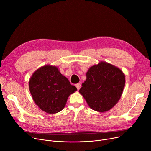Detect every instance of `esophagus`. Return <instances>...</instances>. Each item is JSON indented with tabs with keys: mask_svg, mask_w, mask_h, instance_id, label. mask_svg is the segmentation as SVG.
Returning <instances> with one entry per match:
<instances>
[{
	"mask_svg": "<svg viewBox=\"0 0 151 151\" xmlns=\"http://www.w3.org/2000/svg\"><path fill=\"white\" fill-rule=\"evenodd\" d=\"M75 86H76V88H77V89L79 90L81 88V84L80 83H77V84H75Z\"/></svg>",
	"mask_w": 151,
	"mask_h": 151,
	"instance_id": "obj_1",
	"label": "esophagus"
}]
</instances>
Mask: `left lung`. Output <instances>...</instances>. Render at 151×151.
<instances>
[{
  "mask_svg": "<svg viewBox=\"0 0 151 151\" xmlns=\"http://www.w3.org/2000/svg\"><path fill=\"white\" fill-rule=\"evenodd\" d=\"M125 83V75L119 68L101 62L89 69L79 92L91 109L105 112L120 99Z\"/></svg>",
  "mask_w": 151,
  "mask_h": 151,
  "instance_id": "8db88e82",
  "label": "left lung"
}]
</instances>
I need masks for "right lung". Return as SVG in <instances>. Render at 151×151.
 I'll return each instance as SVG.
<instances>
[{
	"instance_id": "right-lung-1",
	"label": "right lung",
	"mask_w": 151,
	"mask_h": 151,
	"mask_svg": "<svg viewBox=\"0 0 151 151\" xmlns=\"http://www.w3.org/2000/svg\"><path fill=\"white\" fill-rule=\"evenodd\" d=\"M29 86L36 105L49 114L60 111L70 95L77 90L56 67L51 65H45L35 71Z\"/></svg>"
}]
</instances>
